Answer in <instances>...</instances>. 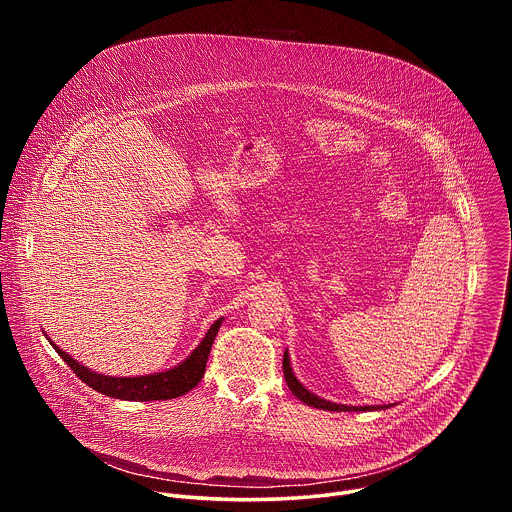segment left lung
Listing matches in <instances>:
<instances>
[{
  "label": "left lung",
  "instance_id": "left-lung-1",
  "mask_svg": "<svg viewBox=\"0 0 512 512\" xmlns=\"http://www.w3.org/2000/svg\"><path fill=\"white\" fill-rule=\"evenodd\" d=\"M283 377H285V383L287 387L291 389V393H294L300 401H304L306 405L310 407H316V409H326V411H371L375 409L373 405H364V407H350V405H338V403H330L314 393H310L296 377L294 373H291V367H289V354L287 350L283 352Z\"/></svg>",
  "mask_w": 512,
  "mask_h": 512
}]
</instances>
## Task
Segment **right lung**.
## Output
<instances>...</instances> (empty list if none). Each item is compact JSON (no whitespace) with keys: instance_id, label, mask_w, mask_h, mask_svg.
I'll return each mask as SVG.
<instances>
[{"instance_id":"add662e5","label":"right lung","mask_w":512,"mask_h":512,"mask_svg":"<svg viewBox=\"0 0 512 512\" xmlns=\"http://www.w3.org/2000/svg\"><path fill=\"white\" fill-rule=\"evenodd\" d=\"M221 324H223V318L216 320L210 326V330L206 332V336L202 338V342L196 346V350L184 362H180L178 367H174L166 373L145 375V377L97 375L95 371H89L75 358L68 356L64 350H60L50 338L48 340L54 346V350L60 354V358L68 364L70 371L75 373L83 383H87L91 389H95L107 397H115V399H123V401H164V399L182 397L200 383V379L206 371V360H208L212 342H214L216 332H218V328H221Z\"/></svg>"}]
</instances>
